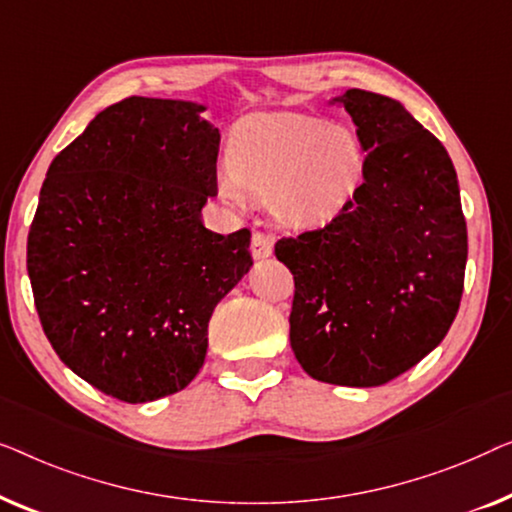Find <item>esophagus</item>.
Here are the masks:
<instances>
[{"mask_svg":"<svg viewBox=\"0 0 512 512\" xmlns=\"http://www.w3.org/2000/svg\"><path fill=\"white\" fill-rule=\"evenodd\" d=\"M250 253H253L255 259H266L273 255V239L269 234L255 232L253 241H250Z\"/></svg>","mask_w":512,"mask_h":512,"instance_id":"34e87169","label":"esophagus"}]
</instances>
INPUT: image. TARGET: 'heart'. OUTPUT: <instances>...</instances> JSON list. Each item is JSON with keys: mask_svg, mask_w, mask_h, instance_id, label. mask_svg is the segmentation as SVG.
<instances>
[{"mask_svg": "<svg viewBox=\"0 0 512 512\" xmlns=\"http://www.w3.org/2000/svg\"><path fill=\"white\" fill-rule=\"evenodd\" d=\"M357 132L301 113H262L234 132L229 162L218 171L220 197L236 208L248 194L292 229L327 227L355 201L366 176Z\"/></svg>", "mask_w": 512, "mask_h": 512, "instance_id": "obj_1", "label": "heart"}]
</instances>
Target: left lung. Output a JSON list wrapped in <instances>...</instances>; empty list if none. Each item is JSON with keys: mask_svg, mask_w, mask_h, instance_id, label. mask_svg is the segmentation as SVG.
<instances>
[{"mask_svg": "<svg viewBox=\"0 0 512 512\" xmlns=\"http://www.w3.org/2000/svg\"><path fill=\"white\" fill-rule=\"evenodd\" d=\"M366 148L355 201L331 225L276 243L294 276L290 345L301 369L343 387L390 383L455 320L469 243L457 171L443 143L397 99H329Z\"/></svg>", "mask_w": 512, "mask_h": 512, "instance_id": "8db88e82", "label": "left lung"}]
</instances>
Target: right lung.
<instances>
[{
	"label": "right lung",
	"instance_id": "1",
	"mask_svg": "<svg viewBox=\"0 0 512 512\" xmlns=\"http://www.w3.org/2000/svg\"><path fill=\"white\" fill-rule=\"evenodd\" d=\"M190 99L99 111L48 167L27 236L34 304L57 357L109 397L192 383L208 320L253 266L250 232H211L220 132Z\"/></svg>",
	"mask_w": 512,
	"mask_h": 512
}]
</instances>
